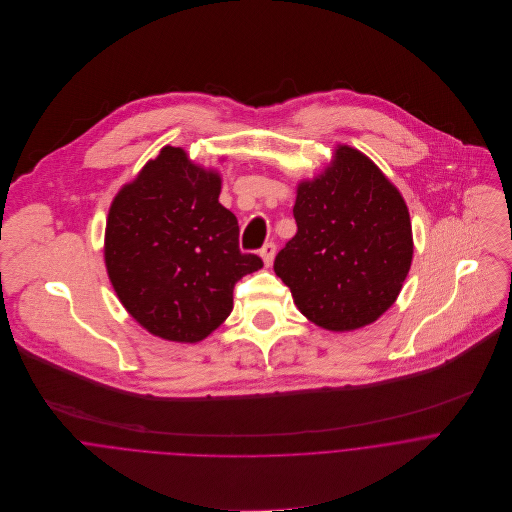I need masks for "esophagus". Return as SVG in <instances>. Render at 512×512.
I'll use <instances>...</instances> for the list:
<instances>
[{"label":"esophagus","mask_w":512,"mask_h":512,"mask_svg":"<svg viewBox=\"0 0 512 512\" xmlns=\"http://www.w3.org/2000/svg\"><path fill=\"white\" fill-rule=\"evenodd\" d=\"M260 256H262V260H264V266L270 268L272 262H274V258H276V244H272V242L264 244L262 250H260Z\"/></svg>","instance_id":"esophagus-1"}]
</instances>
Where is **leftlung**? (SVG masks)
<instances>
[{
  "label": "left lung",
  "mask_w": 512,
  "mask_h": 512,
  "mask_svg": "<svg viewBox=\"0 0 512 512\" xmlns=\"http://www.w3.org/2000/svg\"><path fill=\"white\" fill-rule=\"evenodd\" d=\"M293 217L297 232L274 272L311 323L355 331L394 305L412 266V222L404 197L370 157L335 147L319 175L297 183Z\"/></svg>",
  "instance_id": "1"
}]
</instances>
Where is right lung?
<instances>
[{
	"mask_svg": "<svg viewBox=\"0 0 512 512\" xmlns=\"http://www.w3.org/2000/svg\"><path fill=\"white\" fill-rule=\"evenodd\" d=\"M220 185L217 169L165 146L110 205L108 278L126 311L159 339H207L232 311L234 284L262 268L256 254L240 252Z\"/></svg>",
	"mask_w": 512,
	"mask_h": 512,
	"instance_id": "right-lung-1",
	"label": "right lung"
}]
</instances>
